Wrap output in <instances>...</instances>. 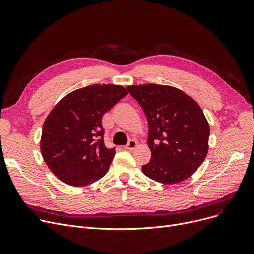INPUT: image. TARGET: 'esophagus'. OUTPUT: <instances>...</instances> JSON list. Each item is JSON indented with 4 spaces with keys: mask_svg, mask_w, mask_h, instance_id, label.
Masks as SVG:
<instances>
[{
    "mask_svg": "<svg viewBox=\"0 0 254 254\" xmlns=\"http://www.w3.org/2000/svg\"><path fill=\"white\" fill-rule=\"evenodd\" d=\"M137 146V141L136 140H129L128 143L125 146V149L127 150H132Z\"/></svg>",
    "mask_w": 254,
    "mask_h": 254,
    "instance_id": "1",
    "label": "esophagus"
}]
</instances>
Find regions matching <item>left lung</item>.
<instances>
[{"mask_svg":"<svg viewBox=\"0 0 254 254\" xmlns=\"http://www.w3.org/2000/svg\"><path fill=\"white\" fill-rule=\"evenodd\" d=\"M127 89L148 122L151 159L142 167L143 174L164 184L190 177L205 161L209 148V124L197 103L170 85L148 83Z\"/></svg>","mask_w":254,"mask_h":254,"instance_id":"8db88e82","label":"left lung"}]
</instances>
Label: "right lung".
<instances>
[{
    "label": "right lung",
    "instance_id": "add662e5",
    "mask_svg": "<svg viewBox=\"0 0 254 254\" xmlns=\"http://www.w3.org/2000/svg\"><path fill=\"white\" fill-rule=\"evenodd\" d=\"M127 95L122 85L92 84L68 93L48 114L40 149L62 182L81 188L106 175L115 149L105 146L102 117Z\"/></svg>",
    "mask_w": 254,
    "mask_h": 254
}]
</instances>
